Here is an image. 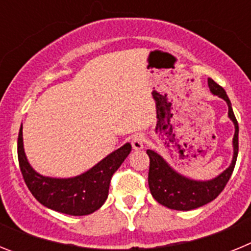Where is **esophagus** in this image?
Segmentation results:
<instances>
[{
	"mask_svg": "<svg viewBox=\"0 0 251 251\" xmlns=\"http://www.w3.org/2000/svg\"><path fill=\"white\" fill-rule=\"evenodd\" d=\"M145 142H146L145 136H143V134H141V133H137L136 136L132 138L133 150H136V151L142 150V148L145 147Z\"/></svg>",
	"mask_w": 251,
	"mask_h": 251,
	"instance_id": "34e87169",
	"label": "esophagus"
}]
</instances>
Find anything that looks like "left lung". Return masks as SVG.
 I'll list each match as a JSON object with an SVG mask.
<instances>
[{"instance_id":"1","label":"left lung","mask_w":251,"mask_h":251,"mask_svg":"<svg viewBox=\"0 0 251 251\" xmlns=\"http://www.w3.org/2000/svg\"><path fill=\"white\" fill-rule=\"evenodd\" d=\"M207 84L212 94L217 95L219 98L226 101L227 108H229L227 115L234 123L235 133L234 138H232L234 153H232L231 163L215 178L197 181V179L188 178V177L178 174L156 151L147 150V154L150 157L148 185H150L151 194L157 202L168 208H172V210L190 211V210L201 207V206L215 200L231 177L236 158H238L239 126L234 112H232L231 101H230L229 97L226 95L224 88L215 83L212 79L208 77Z\"/></svg>"}]
</instances>
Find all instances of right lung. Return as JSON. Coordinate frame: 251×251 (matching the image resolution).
<instances>
[{
  "label": "right lung",
  "mask_w": 251,
  "mask_h": 251,
  "mask_svg": "<svg viewBox=\"0 0 251 251\" xmlns=\"http://www.w3.org/2000/svg\"><path fill=\"white\" fill-rule=\"evenodd\" d=\"M130 151V143H126L84 174L56 178L40 175L31 167L24 148L22 126L17 139L20 168L31 194L45 207L72 216L93 214L101 207L108 197L113 174L121 167Z\"/></svg>",
  "instance_id": "1"
}]
</instances>
